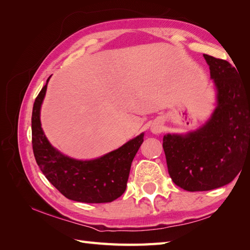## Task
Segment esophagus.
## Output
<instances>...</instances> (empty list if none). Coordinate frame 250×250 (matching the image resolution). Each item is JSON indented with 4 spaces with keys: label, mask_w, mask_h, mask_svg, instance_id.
Wrapping results in <instances>:
<instances>
[{
    "label": "esophagus",
    "mask_w": 250,
    "mask_h": 250,
    "mask_svg": "<svg viewBox=\"0 0 250 250\" xmlns=\"http://www.w3.org/2000/svg\"><path fill=\"white\" fill-rule=\"evenodd\" d=\"M162 129H163L162 125L158 124V123H154L152 126H151V132H153L155 134L162 132Z\"/></svg>",
    "instance_id": "obj_1"
}]
</instances>
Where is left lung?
Listing matches in <instances>:
<instances>
[{
  "instance_id": "1",
  "label": "left lung",
  "mask_w": 250,
  "mask_h": 250,
  "mask_svg": "<svg viewBox=\"0 0 250 250\" xmlns=\"http://www.w3.org/2000/svg\"><path fill=\"white\" fill-rule=\"evenodd\" d=\"M203 57L217 89V107L199 129L163 139L173 183L190 192L229 184L250 156V82L226 60Z\"/></svg>"
}]
</instances>
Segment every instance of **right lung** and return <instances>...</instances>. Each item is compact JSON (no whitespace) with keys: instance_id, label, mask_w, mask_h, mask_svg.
Wrapping results in <instances>:
<instances>
[{"instance_id":"1","label":"right lung","mask_w":250,"mask_h":250,"mask_svg":"<svg viewBox=\"0 0 250 250\" xmlns=\"http://www.w3.org/2000/svg\"><path fill=\"white\" fill-rule=\"evenodd\" d=\"M50 78L36 97L31 119L33 153L41 171L67 199L86 203L116 200L126 190L131 163L144 133L95 160L79 161L59 152L49 143L41 124V107Z\"/></svg>"}]
</instances>
